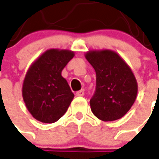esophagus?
I'll return each mask as SVG.
<instances>
[{
    "label": "esophagus",
    "instance_id": "obj_1",
    "mask_svg": "<svg viewBox=\"0 0 159 159\" xmlns=\"http://www.w3.org/2000/svg\"><path fill=\"white\" fill-rule=\"evenodd\" d=\"M76 95H77V96H83V95H84V90H83V89H81V90L77 91Z\"/></svg>",
    "mask_w": 159,
    "mask_h": 159
}]
</instances>
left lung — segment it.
I'll list each match as a JSON object with an SVG mask.
<instances>
[{
    "mask_svg": "<svg viewBox=\"0 0 159 159\" xmlns=\"http://www.w3.org/2000/svg\"><path fill=\"white\" fill-rule=\"evenodd\" d=\"M85 57L96 73L91 111L103 121L122 118L137 97L138 83L132 69L118 53L108 49L90 50Z\"/></svg>",
    "mask_w": 159,
    "mask_h": 159,
    "instance_id": "8db88e82",
    "label": "left lung"
}]
</instances>
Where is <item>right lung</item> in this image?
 <instances>
[{"mask_svg": "<svg viewBox=\"0 0 159 159\" xmlns=\"http://www.w3.org/2000/svg\"><path fill=\"white\" fill-rule=\"evenodd\" d=\"M75 56L64 49H49L27 70L22 84V97L33 118L54 123L64 115L74 98L62 70Z\"/></svg>", "mask_w": 159, "mask_h": 159, "instance_id": "obj_1", "label": "right lung"}]
</instances>
